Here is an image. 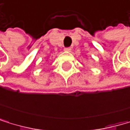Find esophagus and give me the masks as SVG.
I'll return each mask as SVG.
<instances>
[{
	"mask_svg": "<svg viewBox=\"0 0 130 130\" xmlns=\"http://www.w3.org/2000/svg\"><path fill=\"white\" fill-rule=\"evenodd\" d=\"M71 50V48L70 47H67V48H64V51H66V52H69Z\"/></svg>",
	"mask_w": 130,
	"mask_h": 130,
	"instance_id": "obj_1",
	"label": "esophagus"
}]
</instances>
